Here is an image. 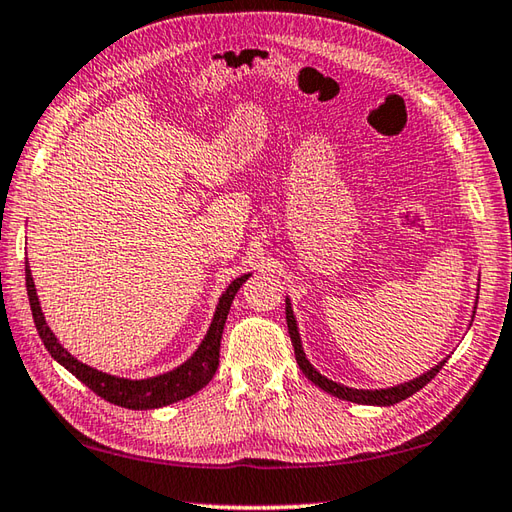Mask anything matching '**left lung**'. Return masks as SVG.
Returning <instances> with one entry per match:
<instances>
[{"instance_id": "left-lung-1", "label": "left lung", "mask_w": 512, "mask_h": 512, "mask_svg": "<svg viewBox=\"0 0 512 512\" xmlns=\"http://www.w3.org/2000/svg\"><path fill=\"white\" fill-rule=\"evenodd\" d=\"M479 298V296H477ZM285 318H287V330H289V339H292L294 345V354H296V363L301 365L303 374L310 379L318 388L325 390L327 394H332V397H339L343 401H352V403H361V406H394V403H399L403 399L412 397L414 392H419L423 385L430 383L435 379L437 372L446 365L448 359L439 361L435 368H430L428 372H423L421 376L406 383H399L394 385V388H381V390H356V388H347V385L336 383L332 379H327L321 372H318L314 365L307 361V356L303 352V343H301V334H298V325H296V316L292 312V303H289V298H285ZM472 318H475V312H472Z\"/></svg>"}]
</instances>
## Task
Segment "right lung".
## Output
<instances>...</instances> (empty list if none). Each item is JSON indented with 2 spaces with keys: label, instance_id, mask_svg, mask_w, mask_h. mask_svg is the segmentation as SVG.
Here are the masks:
<instances>
[{
  "label": "right lung",
  "instance_id": "obj_1",
  "mask_svg": "<svg viewBox=\"0 0 512 512\" xmlns=\"http://www.w3.org/2000/svg\"><path fill=\"white\" fill-rule=\"evenodd\" d=\"M249 276L252 274H243L238 276L236 281L229 283V287L225 289L216 305V312H214V318H211V325L205 334V339H202L198 350L191 354L185 363L165 374L149 376V379H124V376L106 374L102 370L91 368V365L77 361L75 356L66 350L60 341H57V336L53 334V330L48 327L44 318L40 298H37V289L31 276V267H28V260H26L28 303H31L37 334H40L46 350L51 352V356L57 363L64 365L75 379H80L86 388H91L98 397L129 410L165 408L169 403L191 397V394H196L198 390L205 388L211 379H214V374L218 370V359H220V339H223V327L227 321L231 301H234L238 289L243 287V283Z\"/></svg>",
  "mask_w": 512,
  "mask_h": 512
}]
</instances>
